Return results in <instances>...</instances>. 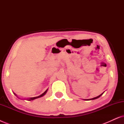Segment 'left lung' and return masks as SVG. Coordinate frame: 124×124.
I'll list each match as a JSON object with an SVG mask.
<instances>
[{
    "mask_svg": "<svg viewBox=\"0 0 124 124\" xmlns=\"http://www.w3.org/2000/svg\"><path fill=\"white\" fill-rule=\"evenodd\" d=\"M104 92H103V93H101V95H99V96H96V97H95V98H91V99H84L85 100V101H91V100H94V99H98V98H99V97H101V96L102 95L103 93H104Z\"/></svg>",
    "mask_w": 124,
    "mask_h": 124,
    "instance_id": "8db88e82",
    "label": "left lung"
}]
</instances>
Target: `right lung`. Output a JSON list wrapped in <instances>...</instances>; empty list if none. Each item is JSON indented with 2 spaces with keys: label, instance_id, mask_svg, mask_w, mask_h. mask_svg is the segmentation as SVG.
<instances>
[{
  "label": "right lung",
  "instance_id": "right-lung-1",
  "mask_svg": "<svg viewBox=\"0 0 124 124\" xmlns=\"http://www.w3.org/2000/svg\"><path fill=\"white\" fill-rule=\"evenodd\" d=\"M47 91H48V89H47L46 90L45 92H44L43 94H42L41 95H40L39 96H36V97H33V98H27V99H26L27 101H33V100H34V99H37V98H41V97H42V96H43L44 95H45L47 93ZM14 93V94L16 96H17V95L15 94V93Z\"/></svg>",
  "mask_w": 124,
  "mask_h": 124
}]
</instances>
